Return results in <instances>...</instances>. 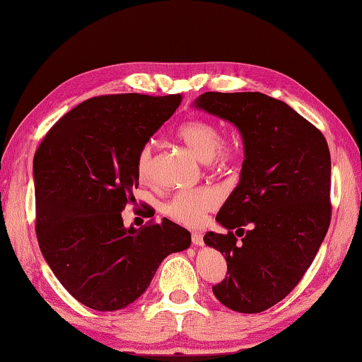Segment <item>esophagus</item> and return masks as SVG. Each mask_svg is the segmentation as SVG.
<instances>
[{"label": "esophagus", "instance_id": "obj_1", "mask_svg": "<svg viewBox=\"0 0 362 362\" xmlns=\"http://www.w3.org/2000/svg\"><path fill=\"white\" fill-rule=\"evenodd\" d=\"M191 240H193V245L196 246H202L204 245V235L201 232H193V235H191Z\"/></svg>", "mask_w": 362, "mask_h": 362}]
</instances>
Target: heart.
I'll return each instance as SVG.
<instances>
[{"label":"heart","mask_w":362,"mask_h":362,"mask_svg":"<svg viewBox=\"0 0 362 362\" xmlns=\"http://www.w3.org/2000/svg\"><path fill=\"white\" fill-rule=\"evenodd\" d=\"M177 138L185 144L201 161H210L216 166H228L237 158V147L232 141L221 139V132L210 120L193 119L177 129ZM136 173L141 182H151L153 175V146L146 143L136 155ZM219 202V194L214 188L204 187L179 191L165 205V214L175 223L199 226L205 214L214 210Z\"/></svg>","instance_id":"obj_1"}]
</instances>
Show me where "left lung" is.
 Masks as SVG:
<instances>
[{"label": "left lung", "mask_w": 362, "mask_h": 362, "mask_svg": "<svg viewBox=\"0 0 362 362\" xmlns=\"http://www.w3.org/2000/svg\"><path fill=\"white\" fill-rule=\"evenodd\" d=\"M193 105L242 134L240 182L216 215L228 233L207 232L204 242L228 262L229 276L214 286L219 303L257 314L292 292L327 235L329 148L313 124L260 92H205Z\"/></svg>", "instance_id": "8db88e82"}]
</instances>
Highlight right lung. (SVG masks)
I'll return each instance as SVG.
<instances>
[{"instance_id": "obj_1", "label": "right lung", "mask_w": 362, "mask_h": 362, "mask_svg": "<svg viewBox=\"0 0 362 362\" xmlns=\"http://www.w3.org/2000/svg\"><path fill=\"white\" fill-rule=\"evenodd\" d=\"M180 102V94L89 98L62 116L35 151L42 256L84 306L103 313L127 308L146 292L165 257L191 245V233L168 218L141 229L122 221L139 185V148Z\"/></svg>"}]
</instances>
